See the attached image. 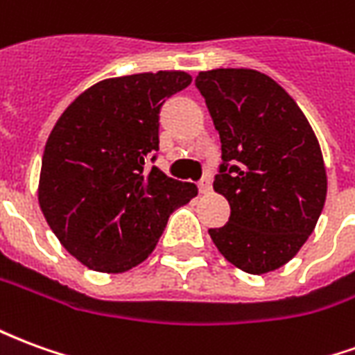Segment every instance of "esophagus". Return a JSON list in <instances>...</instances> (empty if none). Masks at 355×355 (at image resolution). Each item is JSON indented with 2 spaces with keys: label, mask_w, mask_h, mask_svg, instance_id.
<instances>
[{
  "label": "esophagus",
  "mask_w": 355,
  "mask_h": 355,
  "mask_svg": "<svg viewBox=\"0 0 355 355\" xmlns=\"http://www.w3.org/2000/svg\"><path fill=\"white\" fill-rule=\"evenodd\" d=\"M198 190H200V193H209V192H211V178H209V177L201 178L200 184H198Z\"/></svg>",
  "instance_id": "obj_1"
}]
</instances>
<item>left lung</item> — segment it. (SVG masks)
Segmentation results:
<instances>
[{"instance_id":"8db88e82","label":"left lung","mask_w":355,"mask_h":355,"mask_svg":"<svg viewBox=\"0 0 355 355\" xmlns=\"http://www.w3.org/2000/svg\"><path fill=\"white\" fill-rule=\"evenodd\" d=\"M223 144L213 188L230 218L209 236L224 259L247 274H268L295 257L318 224L327 173L312 125L287 91L247 68L200 72Z\"/></svg>"}]
</instances>
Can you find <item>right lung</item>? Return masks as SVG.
<instances>
[{
	"mask_svg": "<svg viewBox=\"0 0 355 355\" xmlns=\"http://www.w3.org/2000/svg\"><path fill=\"white\" fill-rule=\"evenodd\" d=\"M192 83L180 70L110 78L62 112L42 159L37 201L60 245L104 274L152 254L175 209L198 196L144 162L159 148V108ZM154 159V157H152Z\"/></svg>",
	"mask_w": 355,
	"mask_h": 355,
	"instance_id": "1",
	"label": "right lung"
}]
</instances>
